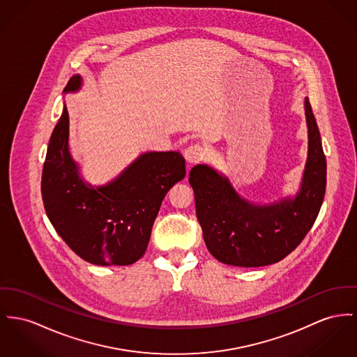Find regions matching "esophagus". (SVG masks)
I'll list each match as a JSON object with an SVG mask.
<instances>
[{
    "instance_id": "1",
    "label": "esophagus",
    "mask_w": 357,
    "mask_h": 357,
    "mask_svg": "<svg viewBox=\"0 0 357 357\" xmlns=\"http://www.w3.org/2000/svg\"><path fill=\"white\" fill-rule=\"evenodd\" d=\"M206 155L204 149L200 144H190L184 150V157L188 164H197L200 162Z\"/></svg>"
}]
</instances>
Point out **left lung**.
<instances>
[{
  "label": "left lung",
  "instance_id": "1",
  "mask_svg": "<svg viewBox=\"0 0 357 357\" xmlns=\"http://www.w3.org/2000/svg\"><path fill=\"white\" fill-rule=\"evenodd\" d=\"M309 134L307 161L299 190L269 204L238 195L230 180L199 164L190 172L196 216L207 249L218 261L255 268L283 260L306 237L326 190V158L309 98H305Z\"/></svg>",
  "mask_w": 357,
  "mask_h": 357
}]
</instances>
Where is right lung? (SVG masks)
Returning <instances> with one entry per match:
<instances>
[{
    "mask_svg": "<svg viewBox=\"0 0 357 357\" xmlns=\"http://www.w3.org/2000/svg\"><path fill=\"white\" fill-rule=\"evenodd\" d=\"M75 74L63 93H75ZM185 177L178 151H146L105 185L95 187L81 174L69 150V112L58 120L48 143L42 174L46 214L61 238L82 260L108 266L131 265L147 248L161 203Z\"/></svg>",
    "mask_w": 357,
    "mask_h": 357,
    "instance_id": "obj_1",
    "label": "right lung"
}]
</instances>
